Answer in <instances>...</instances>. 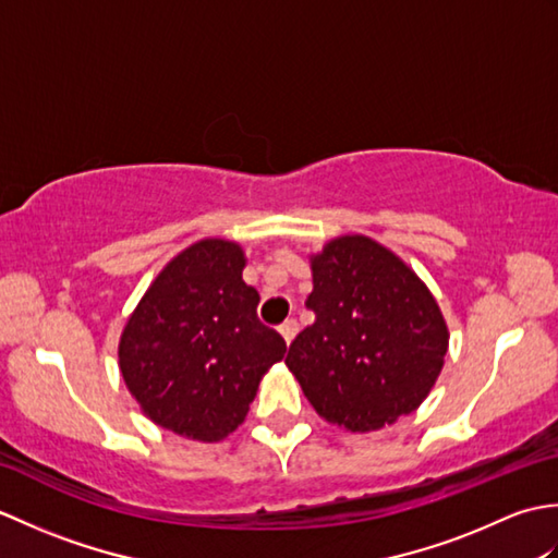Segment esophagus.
Here are the masks:
<instances>
[{
    "instance_id": "34e87169",
    "label": "esophagus",
    "mask_w": 558,
    "mask_h": 558,
    "mask_svg": "<svg viewBox=\"0 0 558 558\" xmlns=\"http://www.w3.org/2000/svg\"><path fill=\"white\" fill-rule=\"evenodd\" d=\"M278 330H280V336L286 338V342H288V345H290L292 338L298 336V318H288V322L282 324Z\"/></svg>"
}]
</instances>
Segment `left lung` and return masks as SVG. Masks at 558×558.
<instances>
[{"label": "left lung", "instance_id": "1", "mask_svg": "<svg viewBox=\"0 0 558 558\" xmlns=\"http://www.w3.org/2000/svg\"><path fill=\"white\" fill-rule=\"evenodd\" d=\"M314 324L286 364L324 420L381 429L420 408L441 374L448 328L424 282L369 236L348 234L312 258Z\"/></svg>", "mask_w": 558, "mask_h": 558}]
</instances>
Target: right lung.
I'll return each mask as SVG.
<instances>
[{
    "label": "right lung",
    "mask_w": 558,
    "mask_h": 558,
    "mask_svg": "<svg viewBox=\"0 0 558 558\" xmlns=\"http://www.w3.org/2000/svg\"><path fill=\"white\" fill-rule=\"evenodd\" d=\"M240 244L201 240L174 256L129 316L120 340L126 388L148 417L220 441L246 417L286 340L258 322Z\"/></svg>",
    "instance_id": "1"
}]
</instances>
